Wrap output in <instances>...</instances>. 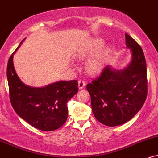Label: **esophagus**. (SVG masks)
Returning a JSON list of instances; mask_svg holds the SVG:
<instances>
[{
    "instance_id": "obj_1",
    "label": "esophagus",
    "mask_w": 158,
    "mask_h": 158,
    "mask_svg": "<svg viewBox=\"0 0 158 158\" xmlns=\"http://www.w3.org/2000/svg\"><path fill=\"white\" fill-rule=\"evenodd\" d=\"M86 85V83L84 80H79V82H78V87H79V90H81L83 89Z\"/></svg>"
}]
</instances>
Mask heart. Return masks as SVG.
<instances>
[{"label": "heart", "mask_w": 158, "mask_h": 158, "mask_svg": "<svg viewBox=\"0 0 158 158\" xmlns=\"http://www.w3.org/2000/svg\"><path fill=\"white\" fill-rule=\"evenodd\" d=\"M101 45L100 43H95L94 45L89 47V48L85 51V55H90L93 53H94L97 49L99 48ZM105 52H102L96 56L91 58L90 60L88 61L87 64V68L88 71L91 72V73H98V72L101 71L102 68L104 67V61H105Z\"/></svg>", "instance_id": "1"}]
</instances>
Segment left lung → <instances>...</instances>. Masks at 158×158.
Instances as JSON below:
<instances>
[{"label":"left lung","mask_w":158,"mask_h":158,"mask_svg":"<svg viewBox=\"0 0 158 158\" xmlns=\"http://www.w3.org/2000/svg\"><path fill=\"white\" fill-rule=\"evenodd\" d=\"M126 45L132 57L128 67L115 71L106 66L100 76L87 85L95 118L108 127L131 120L143 107L147 96V75L140 45L125 34Z\"/></svg>","instance_id":"left-lung-1"}]
</instances>
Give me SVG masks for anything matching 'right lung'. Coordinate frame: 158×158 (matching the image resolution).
Instances as JSON below:
<instances>
[{
	"label": "right lung",
	"instance_id": "1",
	"mask_svg": "<svg viewBox=\"0 0 158 158\" xmlns=\"http://www.w3.org/2000/svg\"><path fill=\"white\" fill-rule=\"evenodd\" d=\"M14 53L9 59L6 71L9 98L13 109L21 118L38 130H57L67 120L66 104L79 90L77 80L61 81L40 88L27 86L15 72Z\"/></svg>",
	"mask_w": 158,
	"mask_h": 158
}]
</instances>
